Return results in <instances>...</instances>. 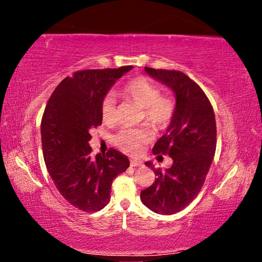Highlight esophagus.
<instances>
[{"instance_id": "34e87169", "label": "esophagus", "mask_w": 262, "mask_h": 262, "mask_svg": "<svg viewBox=\"0 0 262 262\" xmlns=\"http://www.w3.org/2000/svg\"><path fill=\"white\" fill-rule=\"evenodd\" d=\"M142 164H143V163H142L141 161H137V159H132V161H130V165L132 166H142Z\"/></svg>"}]
</instances>
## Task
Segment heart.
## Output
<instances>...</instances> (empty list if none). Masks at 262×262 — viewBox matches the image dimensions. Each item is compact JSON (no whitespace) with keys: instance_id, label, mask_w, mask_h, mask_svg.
I'll list each match as a JSON object with an SVG mask.
<instances>
[{"instance_id":"b5f03b06","label":"heart","mask_w":262,"mask_h":262,"mask_svg":"<svg viewBox=\"0 0 262 262\" xmlns=\"http://www.w3.org/2000/svg\"><path fill=\"white\" fill-rule=\"evenodd\" d=\"M125 94L143 107L145 119L156 128H165L173 118V100L161 96V89L145 77H137L127 83ZM101 117L106 122H113L117 118V99L112 92L101 101ZM151 139L152 133L148 128H123L114 136V143L122 151L137 155Z\"/></svg>"}]
</instances>
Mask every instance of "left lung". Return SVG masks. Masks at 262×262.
<instances>
[{
    "mask_svg": "<svg viewBox=\"0 0 262 262\" xmlns=\"http://www.w3.org/2000/svg\"><path fill=\"white\" fill-rule=\"evenodd\" d=\"M150 77L173 92V118L155 143L154 154H167L173 164L162 171L151 167L156 179L141 192V201L157 214L180 211L200 192L216 150L214 110L205 92L187 75L176 70L144 68Z\"/></svg>",
    "mask_w": 262,
    "mask_h": 262,
    "instance_id": "8db88e82",
    "label": "left lung"
}]
</instances>
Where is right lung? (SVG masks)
Wrapping results in <instances>:
<instances>
[{
    "mask_svg": "<svg viewBox=\"0 0 262 262\" xmlns=\"http://www.w3.org/2000/svg\"><path fill=\"white\" fill-rule=\"evenodd\" d=\"M133 66L91 69L66 77L53 92L41 120L43 159L60 194L83 211H98L111 199L114 178L129 159L110 149L91 156L90 130L101 125V101Z\"/></svg>",
    "mask_w": 262,
    "mask_h": 262,
    "instance_id": "obj_1",
    "label": "right lung"
}]
</instances>
